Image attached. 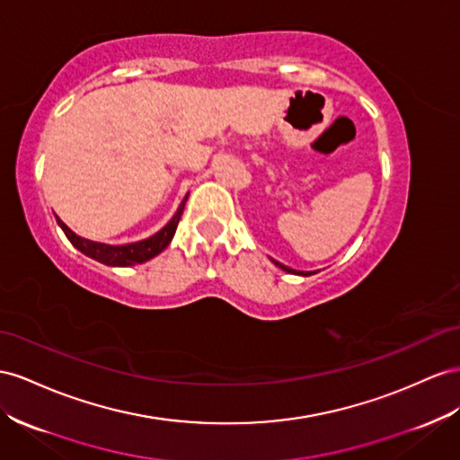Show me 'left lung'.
I'll list each match as a JSON object with an SVG mask.
<instances>
[{
  "label": "left lung",
  "instance_id": "8db88e82",
  "mask_svg": "<svg viewBox=\"0 0 460 460\" xmlns=\"http://www.w3.org/2000/svg\"><path fill=\"white\" fill-rule=\"evenodd\" d=\"M270 261H272V263H275L279 269L287 270V272H292V275H302V277H309V275H314V272H309V270H294V269H290V267H287V265L279 263V261H275V259H270Z\"/></svg>",
  "mask_w": 460,
  "mask_h": 460
}]
</instances>
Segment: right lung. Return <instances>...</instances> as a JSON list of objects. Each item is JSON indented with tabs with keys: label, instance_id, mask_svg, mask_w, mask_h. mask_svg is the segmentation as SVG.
<instances>
[{
	"label": "right lung",
	"instance_id": "right-lung-1",
	"mask_svg": "<svg viewBox=\"0 0 460 460\" xmlns=\"http://www.w3.org/2000/svg\"><path fill=\"white\" fill-rule=\"evenodd\" d=\"M188 195H185V199L178 207L176 215L172 217V220L168 222V225L163 230H158L155 235H151V238L141 240V242H135V243H126V245H108V243H101V242H93V240L81 238V235H77L75 232H71L58 217H56V220H58L59 228L64 230V234L67 235V240L73 245H75L81 253H84L86 257H91V259L98 261V263H104L108 267H131V265L145 263V261L153 259L160 252L166 250L168 243L173 238V234H176V228H178V222L181 218L185 201H188Z\"/></svg>",
	"mask_w": 460,
	"mask_h": 460
}]
</instances>
